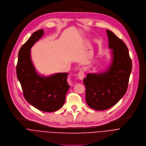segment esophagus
<instances>
[{
	"mask_svg": "<svg viewBox=\"0 0 146 146\" xmlns=\"http://www.w3.org/2000/svg\"><path fill=\"white\" fill-rule=\"evenodd\" d=\"M84 73L82 70H80L78 74V78L79 79L82 80L84 78Z\"/></svg>",
	"mask_w": 146,
	"mask_h": 146,
	"instance_id": "1",
	"label": "esophagus"
}]
</instances>
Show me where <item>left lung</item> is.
Returning <instances> with one entry per match:
<instances>
[{"mask_svg": "<svg viewBox=\"0 0 146 146\" xmlns=\"http://www.w3.org/2000/svg\"><path fill=\"white\" fill-rule=\"evenodd\" d=\"M113 60L109 69L98 74H88L83 79L86 101L97 110L108 109L117 104L125 94L132 71V60L124 42L106 30Z\"/></svg>", "mask_w": 146, "mask_h": 146, "instance_id": "left-lung-1", "label": "left lung"}]
</instances>
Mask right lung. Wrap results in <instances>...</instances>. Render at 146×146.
<instances>
[{"mask_svg": "<svg viewBox=\"0 0 146 146\" xmlns=\"http://www.w3.org/2000/svg\"><path fill=\"white\" fill-rule=\"evenodd\" d=\"M43 35V30L35 32L22 46L18 53L16 71L27 102L40 110L52 112L60 109L65 102L70 88L67 82L68 73L44 77L35 70L31 60V49Z\"/></svg>", "mask_w": 146, "mask_h": 146, "instance_id": "obj_1", "label": "right lung"}]
</instances>
